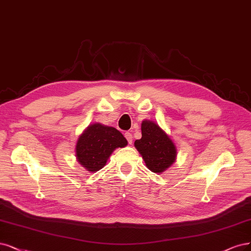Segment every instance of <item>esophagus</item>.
<instances>
[{
  "label": "esophagus",
  "mask_w": 251,
  "mask_h": 251,
  "mask_svg": "<svg viewBox=\"0 0 251 251\" xmlns=\"http://www.w3.org/2000/svg\"><path fill=\"white\" fill-rule=\"evenodd\" d=\"M125 137H126V139L127 140L128 144H132V142H133V136H132V134L129 133V132H126L125 133Z\"/></svg>",
  "instance_id": "obj_1"
}]
</instances>
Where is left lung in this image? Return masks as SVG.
Here are the masks:
<instances>
[{
	"instance_id": "8db88e82",
	"label": "left lung",
	"mask_w": 251,
	"mask_h": 251,
	"mask_svg": "<svg viewBox=\"0 0 251 251\" xmlns=\"http://www.w3.org/2000/svg\"><path fill=\"white\" fill-rule=\"evenodd\" d=\"M141 132V139L135 141V148L142 155L148 168L161 174L176 161V146L166 133L150 120L142 123Z\"/></svg>"
}]
</instances>
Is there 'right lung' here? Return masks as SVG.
<instances>
[{
	"label": "right lung",
	"instance_id": "add662e5",
	"mask_svg": "<svg viewBox=\"0 0 251 251\" xmlns=\"http://www.w3.org/2000/svg\"><path fill=\"white\" fill-rule=\"evenodd\" d=\"M126 144L124 135L115 127L94 124L77 140L76 159L88 171L96 172L106 165L112 151L117 148H125Z\"/></svg>",
	"mask_w": 251,
	"mask_h": 251
}]
</instances>
